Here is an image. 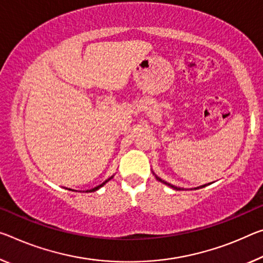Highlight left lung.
Masks as SVG:
<instances>
[{
  "label": "left lung",
  "instance_id": "1",
  "mask_svg": "<svg viewBox=\"0 0 263 263\" xmlns=\"http://www.w3.org/2000/svg\"><path fill=\"white\" fill-rule=\"evenodd\" d=\"M154 176H156V174H154ZM156 178H157V180H159L160 182H162V184H165V185H167V186H170V187H172V189H174V190H182V189H180V187H176V186H173V185H171V184H168V182H166L165 180H162V179H160L159 177H157L156 176ZM210 185V184H208ZM206 185H202V186H200V187H197V189L195 190H198V189H202V187H205Z\"/></svg>",
  "mask_w": 263,
  "mask_h": 263
}]
</instances>
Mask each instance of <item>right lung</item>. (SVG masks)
I'll return each mask as SVG.
<instances>
[{
  "label": "right lung",
  "mask_w": 263,
  "mask_h": 263,
  "mask_svg": "<svg viewBox=\"0 0 263 263\" xmlns=\"http://www.w3.org/2000/svg\"><path fill=\"white\" fill-rule=\"evenodd\" d=\"M111 178H112V177H111ZM111 178H109V179H107V180H105V181H104V182H103V184H101V185H99V186H97V187H95V189L87 190L86 192H95V191H97V190H99V189H101V187H102V186H104V185H105V184H106V182H107V181H109Z\"/></svg>",
  "instance_id": "add662e5"
}]
</instances>
